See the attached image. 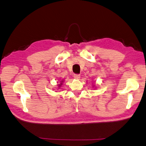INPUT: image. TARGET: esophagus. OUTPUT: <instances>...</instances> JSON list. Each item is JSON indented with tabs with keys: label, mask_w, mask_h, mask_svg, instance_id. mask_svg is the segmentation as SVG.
Masks as SVG:
<instances>
[{
	"label": "esophagus",
	"mask_w": 146,
	"mask_h": 146,
	"mask_svg": "<svg viewBox=\"0 0 146 146\" xmlns=\"http://www.w3.org/2000/svg\"><path fill=\"white\" fill-rule=\"evenodd\" d=\"M74 78H75L76 80H79L80 78V75H77V74H75V75H74Z\"/></svg>",
	"instance_id": "esophagus-1"
}]
</instances>
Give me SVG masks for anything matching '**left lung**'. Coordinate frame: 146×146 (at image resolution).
Returning a JSON list of instances; mask_svg holds the SVG:
<instances>
[{
    "mask_svg": "<svg viewBox=\"0 0 146 146\" xmlns=\"http://www.w3.org/2000/svg\"><path fill=\"white\" fill-rule=\"evenodd\" d=\"M92 87H95V88H96V86H95V85H93Z\"/></svg>",
    "mask_w": 146,
    "mask_h": 146,
    "instance_id": "8db88e82",
    "label": "left lung"
}]
</instances>
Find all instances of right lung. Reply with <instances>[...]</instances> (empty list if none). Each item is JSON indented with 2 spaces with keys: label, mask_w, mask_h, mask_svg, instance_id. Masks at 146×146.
Wrapping results in <instances>:
<instances>
[{
  "label": "right lung",
  "mask_w": 146,
  "mask_h": 146,
  "mask_svg": "<svg viewBox=\"0 0 146 146\" xmlns=\"http://www.w3.org/2000/svg\"><path fill=\"white\" fill-rule=\"evenodd\" d=\"M63 82H64V80H61V81H59V84H58V88H60V87L62 86Z\"/></svg>",
  "instance_id": "add662e5"
}]
</instances>
